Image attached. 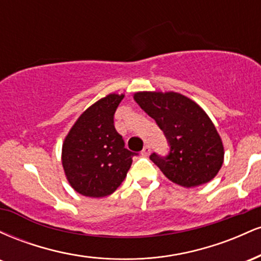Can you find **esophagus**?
<instances>
[{
  "label": "esophagus",
  "mask_w": 261,
  "mask_h": 261,
  "mask_svg": "<svg viewBox=\"0 0 261 261\" xmlns=\"http://www.w3.org/2000/svg\"><path fill=\"white\" fill-rule=\"evenodd\" d=\"M141 153H142V155H148L149 153H151V146L146 145L145 147H143L142 152H141Z\"/></svg>",
  "instance_id": "34e87169"
}]
</instances>
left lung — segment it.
<instances>
[{
	"instance_id": "left-lung-1",
	"label": "left lung",
	"mask_w": 261,
	"mask_h": 261,
	"mask_svg": "<svg viewBox=\"0 0 261 261\" xmlns=\"http://www.w3.org/2000/svg\"><path fill=\"white\" fill-rule=\"evenodd\" d=\"M134 99L167 137L168 155L149 158L169 180L194 188L217 175L223 164L222 140L201 107L175 92H137Z\"/></svg>"
}]
</instances>
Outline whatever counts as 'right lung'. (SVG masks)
Here are the masks:
<instances>
[{"label": "right lung", "instance_id": "1", "mask_svg": "<svg viewBox=\"0 0 261 261\" xmlns=\"http://www.w3.org/2000/svg\"><path fill=\"white\" fill-rule=\"evenodd\" d=\"M124 94L107 95L95 101L71 127L62 145L66 178L83 196L104 197L116 190L136 153L125 148L114 126V114Z\"/></svg>", "mask_w": 261, "mask_h": 261}]
</instances>
